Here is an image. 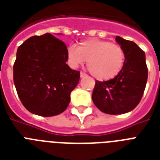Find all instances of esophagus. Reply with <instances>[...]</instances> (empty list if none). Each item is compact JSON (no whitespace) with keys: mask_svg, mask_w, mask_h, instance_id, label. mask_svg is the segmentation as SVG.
<instances>
[{"mask_svg":"<svg viewBox=\"0 0 160 160\" xmlns=\"http://www.w3.org/2000/svg\"><path fill=\"white\" fill-rule=\"evenodd\" d=\"M84 76H86V74L84 73V72H83V71H81V72H80V77L83 78L84 77Z\"/></svg>","mask_w":160,"mask_h":160,"instance_id":"esophagus-1","label":"esophagus"}]
</instances>
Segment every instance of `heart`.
<instances>
[{
    "label": "heart",
    "mask_w": 160,
    "mask_h": 160,
    "mask_svg": "<svg viewBox=\"0 0 160 160\" xmlns=\"http://www.w3.org/2000/svg\"><path fill=\"white\" fill-rule=\"evenodd\" d=\"M67 58L72 67L88 61V69L96 79L109 80L118 76L125 64V52L120 45L107 40L89 38L80 42L78 48H67Z\"/></svg>",
    "instance_id": "obj_1"
}]
</instances>
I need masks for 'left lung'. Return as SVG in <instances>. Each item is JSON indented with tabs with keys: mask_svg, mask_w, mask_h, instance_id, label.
Segmentation results:
<instances>
[{
	"mask_svg": "<svg viewBox=\"0 0 160 160\" xmlns=\"http://www.w3.org/2000/svg\"><path fill=\"white\" fill-rule=\"evenodd\" d=\"M125 52L126 60L118 76L107 81H95L92 99L102 112L111 115L132 111L141 101L147 82L145 54L134 42L117 36Z\"/></svg>",
	"mask_w": 160,
	"mask_h": 160,
	"instance_id": "left-lung-1",
	"label": "left lung"
}]
</instances>
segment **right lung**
Returning a JSON list of instances; mask_svg holds the SVG:
<instances>
[{"label": "right lung", "instance_id": "right-lung-1", "mask_svg": "<svg viewBox=\"0 0 160 160\" xmlns=\"http://www.w3.org/2000/svg\"><path fill=\"white\" fill-rule=\"evenodd\" d=\"M67 60L66 44L48 33L29 38L18 48L14 83L28 111L52 117L67 109L80 77Z\"/></svg>", "mask_w": 160, "mask_h": 160}]
</instances>
